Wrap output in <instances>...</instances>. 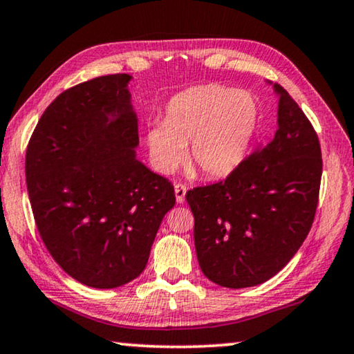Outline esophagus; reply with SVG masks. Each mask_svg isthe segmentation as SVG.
I'll return each mask as SVG.
<instances>
[{"label":"esophagus","instance_id":"obj_1","mask_svg":"<svg viewBox=\"0 0 354 354\" xmlns=\"http://www.w3.org/2000/svg\"><path fill=\"white\" fill-rule=\"evenodd\" d=\"M174 189H176V199H177V203L182 204L183 201H185L187 187L183 185V183H176V187H174Z\"/></svg>","mask_w":354,"mask_h":354}]
</instances>
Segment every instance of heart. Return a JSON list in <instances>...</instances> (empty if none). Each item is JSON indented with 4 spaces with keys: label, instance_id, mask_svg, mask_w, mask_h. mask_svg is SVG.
Wrapping results in <instances>:
<instances>
[{
    "label": "heart",
    "instance_id": "obj_1",
    "mask_svg": "<svg viewBox=\"0 0 354 354\" xmlns=\"http://www.w3.org/2000/svg\"><path fill=\"white\" fill-rule=\"evenodd\" d=\"M257 124V105L245 91L206 84L177 95L162 124L148 131L153 161L161 172H172L183 160L206 177H225L244 160Z\"/></svg>",
    "mask_w": 354,
    "mask_h": 354
}]
</instances>
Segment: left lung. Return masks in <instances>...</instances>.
Listing matches in <instances>:
<instances>
[{"label": "left lung", "instance_id": "left-lung-1", "mask_svg": "<svg viewBox=\"0 0 354 354\" xmlns=\"http://www.w3.org/2000/svg\"><path fill=\"white\" fill-rule=\"evenodd\" d=\"M279 94L273 140L223 180L188 189L203 273L230 289L252 288L284 268L313 225L322 174L315 127L289 92Z\"/></svg>", "mask_w": 354, "mask_h": 354}]
</instances>
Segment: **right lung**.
Masks as SVG:
<instances>
[{
  "label": "right lung",
  "instance_id": "add662e5",
  "mask_svg": "<svg viewBox=\"0 0 354 354\" xmlns=\"http://www.w3.org/2000/svg\"><path fill=\"white\" fill-rule=\"evenodd\" d=\"M129 80L106 75L64 91L41 115L25 155L46 249L66 274L95 289L120 288L145 270L176 204L172 183L136 158Z\"/></svg>",
  "mask_w": 354,
  "mask_h": 354
}]
</instances>
